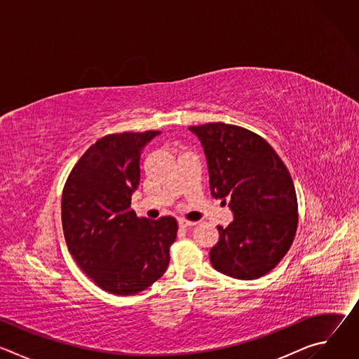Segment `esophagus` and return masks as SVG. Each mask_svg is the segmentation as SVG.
Listing matches in <instances>:
<instances>
[{"label":"esophagus","mask_w":359,"mask_h":359,"mask_svg":"<svg viewBox=\"0 0 359 359\" xmlns=\"http://www.w3.org/2000/svg\"><path fill=\"white\" fill-rule=\"evenodd\" d=\"M196 223L194 222H189L186 219H179V227L184 229V227H190V226H194Z\"/></svg>","instance_id":"obj_1"}]
</instances>
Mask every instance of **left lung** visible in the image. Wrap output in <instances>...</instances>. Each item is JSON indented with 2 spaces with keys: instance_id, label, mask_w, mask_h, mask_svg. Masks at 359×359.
I'll return each instance as SVG.
<instances>
[{
  "instance_id": "obj_1",
  "label": "left lung",
  "mask_w": 359,
  "mask_h": 359,
  "mask_svg": "<svg viewBox=\"0 0 359 359\" xmlns=\"http://www.w3.org/2000/svg\"><path fill=\"white\" fill-rule=\"evenodd\" d=\"M206 153L210 189L230 198L234 220L210 250L213 267L233 278L255 280L270 273L290 250L298 224L291 175L266 139L223 122L190 126Z\"/></svg>"
}]
</instances>
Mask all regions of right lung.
I'll return each instance as SVG.
<instances>
[{"instance_id":"obj_1","label":"right lung","mask_w":359,"mask_h":359,"mask_svg":"<svg viewBox=\"0 0 359 359\" xmlns=\"http://www.w3.org/2000/svg\"><path fill=\"white\" fill-rule=\"evenodd\" d=\"M159 130L97 139L72 168L62 190V227L79 269L102 290L133 295L161 278L170 260L177 222L137 217L130 209L140 155Z\"/></svg>"}]
</instances>
